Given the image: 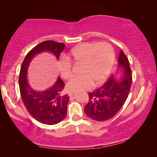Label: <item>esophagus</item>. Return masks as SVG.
Here are the masks:
<instances>
[{
    "instance_id": "1",
    "label": "esophagus",
    "mask_w": 157,
    "mask_h": 157,
    "mask_svg": "<svg viewBox=\"0 0 157 157\" xmlns=\"http://www.w3.org/2000/svg\"><path fill=\"white\" fill-rule=\"evenodd\" d=\"M75 95V93H69V96H70V97H73V95Z\"/></svg>"
}]
</instances>
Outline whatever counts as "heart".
<instances>
[{
    "instance_id": "b5f03b06",
    "label": "heart",
    "mask_w": 157,
    "mask_h": 157,
    "mask_svg": "<svg viewBox=\"0 0 157 157\" xmlns=\"http://www.w3.org/2000/svg\"><path fill=\"white\" fill-rule=\"evenodd\" d=\"M114 57L113 48L106 42L84 43L75 47L67 58L75 64H81L80 72L82 75L67 82V90L70 93L86 90L93 83L99 85L103 82L109 75ZM68 60L62 58L58 62L60 75L64 80L72 77V63Z\"/></svg>"
}]
</instances>
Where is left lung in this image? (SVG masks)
<instances>
[{
	"label": "left lung",
	"instance_id": "left-lung-1",
	"mask_svg": "<svg viewBox=\"0 0 157 157\" xmlns=\"http://www.w3.org/2000/svg\"><path fill=\"white\" fill-rule=\"evenodd\" d=\"M118 67L124 69L120 80L111 75L99 88L89 93V102L85 106L87 116L98 121L109 120L118 113L128 98L132 84V72L128 58L121 50Z\"/></svg>",
	"mask_w": 157,
	"mask_h": 157
}]
</instances>
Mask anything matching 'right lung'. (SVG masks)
Returning a JSON list of instances; mask_svg holds the SVG:
<instances>
[{"label":"right lung","mask_w":157,"mask_h":157,"mask_svg":"<svg viewBox=\"0 0 157 157\" xmlns=\"http://www.w3.org/2000/svg\"><path fill=\"white\" fill-rule=\"evenodd\" d=\"M64 48V44L54 41H43L26 54L21 67L18 84L22 101L29 114L43 124H57L65 118L70 97L62 93L64 83L59 77L53 86L46 90L37 92L33 90L27 81V70L34 56L41 52H49L59 59Z\"/></svg>","instance_id":"right-lung-1"}]
</instances>
